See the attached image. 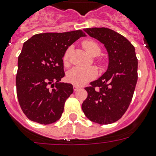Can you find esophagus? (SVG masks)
Segmentation results:
<instances>
[{
    "label": "esophagus",
    "instance_id": "1",
    "mask_svg": "<svg viewBox=\"0 0 156 156\" xmlns=\"http://www.w3.org/2000/svg\"><path fill=\"white\" fill-rule=\"evenodd\" d=\"M80 87H78V86H73V90H74V91H76V90H78L80 89Z\"/></svg>",
    "mask_w": 156,
    "mask_h": 156
}]
</instances>
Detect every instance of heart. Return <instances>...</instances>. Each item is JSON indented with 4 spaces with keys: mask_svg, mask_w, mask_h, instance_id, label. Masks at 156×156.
Masks as SVG:
<instances>
[{
    "mask_svg": "<svg viewBox=\"0 0 156 156\" xmlns=\"http://www.w3.org/2000/svg\"><path fill=\"white\" fill-rule=\"evenodd\" d=\"M83 47L86 51L91 56L98 55L101 52V48L97 43L94 41L87 40L83 42ZM70 48L65 52L63 56V62L66 66L68 65L69 55ZM97 76V70L92 66L88 67H73L67 73V80L76 86H82L89 81L94 79Z\"/></svg>",
    "mask_w": 156,
    "mask_h": 156,
    "instance_id": "b5f03b06",
    "label": "heart"
}]
</instances>
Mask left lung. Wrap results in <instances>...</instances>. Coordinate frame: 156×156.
Here are the masks:
<instances>
[{
	"label": "left lung",
	"mask_w": 156,
	"mask_h": 156,
	"mask_svg": "<svg viewBox=\"0 0 156 156\" xmlns=\"http://www.w3.org/2000/svg\"><path fill=\"white\" fill-rule=\"evenodd\" d=\"M90 37L103 44L108 53L107 70L85 88L87 98L82 109L90 121L110 124L126 112L137 81L135 48L126 37L108 28L84 29Z\"/></svg>",
	"instance_id": "obj_1"
}]
</instances>
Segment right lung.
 I'll return each instance as SVG.
<instances>
[{"label":"right lung","mask_w":156,"mask_h":156,"mask_svg":"<svg viewBox=\"0 0 156 156\" xmlns=\"http://www.w3.org/2000/svg\"><path fill=\"white\" fill-rule=\"evenodd\" d=\"M83 37L82 30L45 33L23 44L18 58L16 90L29 119L47 125L61 118L66 99L73 92L71 83H59L65 76L63 56L70 45Z\"/></svg>","instance_id":"right-lung-1"}]
</instances>
